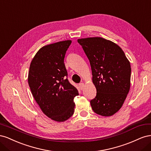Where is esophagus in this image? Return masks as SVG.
I'll use <instances>...</instances> for the list:
<instances>
[{
	"label": "esophagus",
	"mask_w": 151,
	"mask_h": 151,
	"mask_svg": "<svg viewBox=\"0 0 151 151\" xmlns=\"http://www.w3.org/2000/svg\"><path fill=\"white\" fill-rule=\"evenodd\" d=\"M79 88H80V89L81 90H83V88H84V83H80L79 84Z\"/></svg>",
	"instance_id": "obj_1"
}]
</instances>
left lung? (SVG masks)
Masks as SVG:
<instances>
[{"label":"left lung","mask_w":151,"mask_h":151,"mask_svg":"<svg viewBox=\"0 0 151 151\" xmlns=\"http://www.w3.org/2000/svg\"><path fill=\"white\" fill-rule=\"evenodd\" d=\"M88 57L96 96L91 100L93 110L110 116L123 106L130 88L131 67L122 49L101 37L77 40Z\"/></svg>","instance_id":"left-lung-1"}]
</instances>
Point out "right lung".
Segmentation results:
<instances>
[{
  "instance_id": "obj_1",
  "label": "right lung",
  "mask_w": 151,
  "mask_h": 151,
  "mask_svg": "<svg viewBox=\"0 0 151 151\" xmlns=\"http://www.w3.org/2000/svg\"><path fill=\"white\" fill-rule=\"evenodd\" d=\"M71 40L58 42L41 48L31 60L28 84L43 113L52 120L65 122L74 112V98L78 90L65 77L66 51Z\"/></svg>"
}]
</instances>
